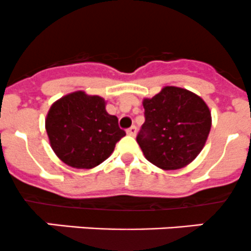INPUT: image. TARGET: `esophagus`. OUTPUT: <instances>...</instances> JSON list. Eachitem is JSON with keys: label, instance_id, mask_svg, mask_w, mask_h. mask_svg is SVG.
<instances>
[{"label": "esophagus", "instance_id": "1", "mask_svg": "<svg viewBox=\"0 0 251 251\" xmlns=\"http://www.w3.org/2000/svg\"><path fill=\"white\" fill-rule=\"evenodd\" d=\"M126 134H128V135H130V136H135L136 135V126H130V128L126 130Z\"/></svg>", "mask_w": 251, "mask_h": 251}]
</instances>
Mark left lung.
<instances>
[{
  "mask_svg": "<svg viewBox=\"0 0 251 251\" xmlns=\"http://www.w3.org/2000/svg\"><path fill=\"white\" fill-rule=\"evenodd\" d=\"M145 123L136 141L144 156L165 171L179 170L197 158L209 136L211 111L197 94L165 86L143 100Z\"/></svg>",
  "mask_w": 251,
  "mask_h": 251,
  "instance_id": "1",
  "label": "left lung"
}]
</instances>
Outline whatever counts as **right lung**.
Masks as SVG:
<instances>
[{
  "mask_svg": "<svg viewBox=\"0 0 251 251\" xmlns=\"http://www.w3.org/2000/svg\"><path fill=\"white\" fill-rule=\"evenodd\" d=\"M45 128L57 157L78 170H91L107 160L126 135L118 118L106 111L105 99L81 90L52 103Z\"/></svg>",
  "mask_w": 251,
  "mask_h": 251,
  "instance_id": "add662e5",
  "label": "right lung"
}]
</instances>
